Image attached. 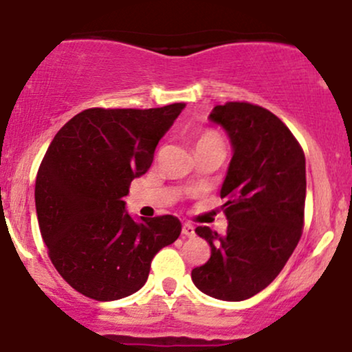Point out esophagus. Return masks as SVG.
<instances>
[{
  "label": "esophagus",
  "instance_id": "34e87169",
  "mask_svg": "<svg viewBox=\"0 0 352 352\" xmlns=\"http://www.w3.org/2000/svg\"><path fill=\"white\" fill-rule=\"evenodd\" d=\"M182 235L193 238L195 236V228H193L190 223H184V227H182Z\"/></svg>",
  "mask_w": 352,
  "mask_h": 352
}]
</instances>
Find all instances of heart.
<instances>
[{"label":"heart","instance_id":"heart-1","mask_svg":"<svg viewBox=\"0 0 352 352\" xmlns=\"http://www.w3.org/2000/svg\"><path fill=\"white\" fill-rule=\"evenodd\" d=\"M205 144H221V139L218 137V134L212 131H205L201 132V134L197 137V147L199 145H205Z\"/></svg>","mask_w":352,"mask_h":352}]
</instances>
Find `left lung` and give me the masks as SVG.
Masks as SVG:
<instances>
[{"label": "left lung", "mask_w": 352, "mask_h": 352, "mask_svg": "<svg viewBox=\"0 0 352 352\" xmlns=\"http://www.w3.org/2000/svg\"><path fill=\"white\" fill-rule=\"evenodd\" d=\"M210 120L225 129L233 148L220 190L228 228L225 235L195 228L212 254L192 270V281L217 300L243 301L280 274L300 241L306 160L289 129L268 109L227 102L213 107Z\"/></svg>", "instance_id": "1"}]
</instances>
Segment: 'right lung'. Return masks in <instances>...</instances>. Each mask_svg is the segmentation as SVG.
Returning <instances> with one entry per match:
<instances>
[{
  "mask_svg": "<svg viewBox=\"0 0 352 352\" xmlns=\"http://www.w3.org/2000/svg\"><path fill=\"white\" fill-rule=\"evenodd\" d=\"M184 107L86 109L47 147L34 188L39 230L52 265L84 296L114 301L139 292L157 252L179 238V218L135 220L122 197Z\"/></svg>",
  "mask_w": 352,
  "mask_h": 352,
  "instance_id": "right-lung-1",
  "label": "right lung"
}]
</instances>
